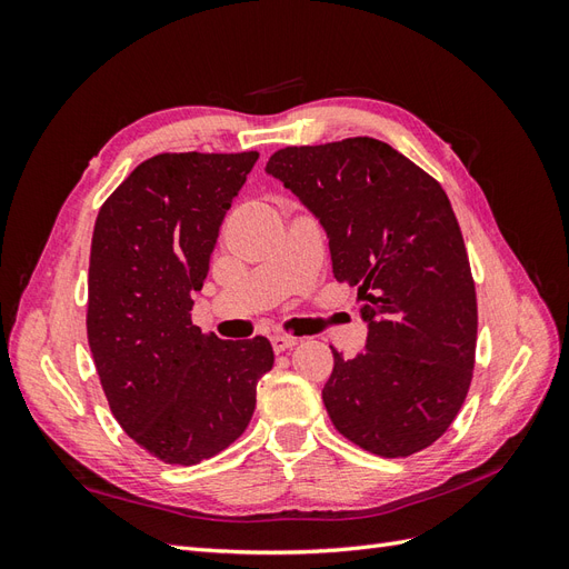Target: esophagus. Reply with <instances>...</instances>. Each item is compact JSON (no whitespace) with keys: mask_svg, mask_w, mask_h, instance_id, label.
Masks as SVG:
<instances>
[{"mask_svg":"<svg viewBox=\"0 0 569 569\" xmlns=\"http://www.w3.org/2000/svg\"><path fill=\"white\" fill-rule=\"evenodd\" d=\"M270 343H272L274 353H282V351L295 347L297 339H295V337H284V335H272V337H270Z\"/></svg>","mask_w":569,"mask_h":569,"instance_id":"obj_1","label":"esophagus"}]
</instances>
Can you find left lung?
<instances>
[{
  "label": "left lung",
  "mask_w": 569,
  "mask_h": 569,
  "mask_svg": "<svg viewBox=\"0 0 569 569\" xmlns=\"http://www.w3.org/2000/svg\"><path fill=\"white\" fill-rule=\"evenodd\" d=\"M266 173L320 220L335 278L363 299L366 353L332 349L322 389L335 427L375 456L427 449L468 396L477 343L475 282L449 197L372 137L280 149Z\"/></svg>",
  "instance_id": "left-lung-1"
}]
</instances>
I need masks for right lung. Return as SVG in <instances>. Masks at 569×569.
Masks as SVG:
<instances>
[{
    "mask_svg": "<svg viewBox=\"0 0 569 569\" xmlns=\"http://www.w3.org/2000/svg\"><path fill=\"white\" fill-rule=\"evenodd\" d=\"M258 151L159 153L99 209L90 251L88 339L113 418L151 456L197 465L242 437L266 337L226 341L192 325L220 222Z\"/></svg>",
    "mask_w": 569,
    "mask_h": 569,
    "instance_id": "1",
    "label": "right lung"
}]
</instances>
